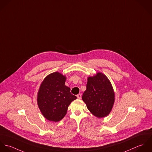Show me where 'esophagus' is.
Wrapping results in <instances>:
<instances>
[{
  "label": "esophagus",
  "instance_id": "34e87169",
  "mask_svg": "<svg viewBox=\"0 0 152 152\" xmlns=\"http://www.w3.org/2000/svg\"><path fill=\"white\" fill-rule=\"evenodd\" d=\"M77 99H81V97H82L81 94H78L77 95Z\"/></svg>",
  "mask_w": 152,
  "mask_h": 152
}]
</instances>
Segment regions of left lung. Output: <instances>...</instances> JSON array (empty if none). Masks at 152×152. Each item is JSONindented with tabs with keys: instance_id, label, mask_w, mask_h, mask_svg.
I'll return each instance as SVG.
<instances>
[{
	"instance_id": "obj_1",
	"label": "left lung",
	"mask_w": 152,
	"mask_h": 152,
	"mask_svg": "<svg viewBox=\"0 0 152 152\" xmlns=\"http://www.w3.org/2000/svg\"><path fill=\"white\" fill-rule=\"evenodd\" d=\"M82 100L94 116L103 118L108 116L114 105L115 95L107 77L102 72L89 76Z\"/></svg>"
}]
</instances>
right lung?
Listing matches in <instances>:
<instances>
[{"label": "right lung", "mask_w": 152, "mask_h": 152, "mask_svg": "<svg viewBox=\"0 0 152 152\" xmlns=\"http://www.w3.org/2000/svg\"><path fill=\"white\" fill-rule=\"evenodd\" d=\"M66 77L58 72L48 75L37 92V103L42 115L49 121L58 122L66 115L69 106L77 97L66 86Z\"/></svg>", "instance_id": "1"}]
</instances>
